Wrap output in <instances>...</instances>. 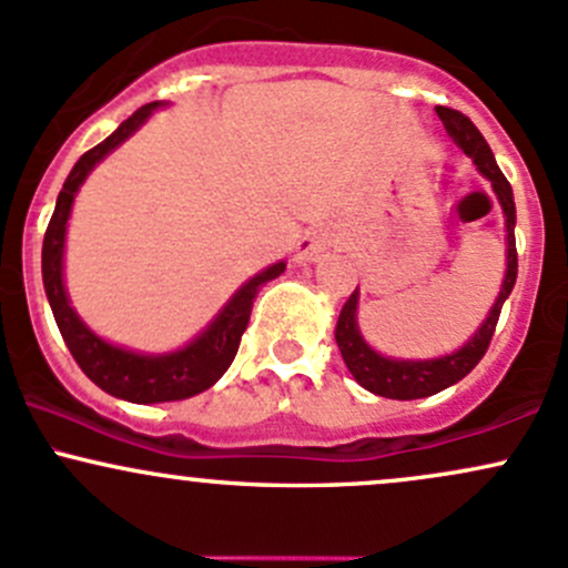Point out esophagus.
I'll list each match as a JSON object with an SVG mask.
<instances>
[{
  "instance_id": "34e87169",
  "label": "esophagus",
  "mask_w": 568,
  "mask_h": 568,
  "mask_svg": "<svg viewBox=\"0 0 568 568\" xmlns=\"http://www.w3.org/2000/svg\"><path fill=\"white\" fill-rule=\"evenodd\" d=\"M342 251V236L334 226H321L313 229L296 247V261H321L332 258Z\"/></svg>"
}]
</instances>
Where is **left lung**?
Segmentation results:
<instances>
[{
	"instance_id": "1",
	"label": "left lung",
	"mask_w": 568,
	"mask_h": 568,
	"mask_svg": "<svg viewBox=\"0 0 568 568\" xmlns=\"http://www.w3.org/2000/svg\"><path fill=\"white\" fill-rule=\"evenodd\" d=\"M436 115L445 123L447 134L453 142L475 161V166L483 172V178L490 180L498 204L504 210V229H507V270H504L501 288L490 307L488 317L479 323V328L458 351L439 355V358H390V355L377 353L369 342L364 339L358 328V288L353 291L351 298L342 307L339 321H336V345H339L345 366L351 369L355 383L366 388L369 394L398 398V402H413V398H426L439 394V390L450 388L458 379H464L479 364L485 351H488L490 339H494L498 315H501L504 302L513 294L517 280V251H515V196L513 185L507 183L501 170H498L494 151L488 148L485 136L464 112L450 108H436Z\"/></svg>"
}]
</instances>
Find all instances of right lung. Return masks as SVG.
<instances>
[{
  "label": "right lung",
  "mask_w": 568,
  "mask_h": 568,
  "mask_svg": "<svg viewBox=\"0 0 568 568\" xmlns=\"http://www.w3.org/2000/svg\"><path fill=\"white\" fill-rule=\"evenodd\" d=\"M164 104L166 102H151L145 108H140L108 140L99 142L89 153L80 155L78 164L72 166L70 178L64 180V189L59 191L53 217L48 223L45 242H42V283H45V294L48 302H51L55 326H59L61 336H64L72 358L78 361V366L85 372V377L91 383L108 390L110 396L132 404L180 402V398H191L207 390L210 385H215L223 377V372L232 366L236 351H240L242 332H245L247 321H251L253 298L258 296L261 285L285 272V261H277V264L253 274L223 304L221 313L210 321V326L202 334L193 336L189 345L172 353L153 355L112 345V342L93 334L80 321V315L74 313V307L70 304V294L64 288V240L74 196H78L80 185L85 183L93 166L104 155L115 151L121 142H126L153 115V110L164 108Z\"/></svg>",
  "instance_id": "add662e5"
}]
</instances>
